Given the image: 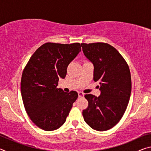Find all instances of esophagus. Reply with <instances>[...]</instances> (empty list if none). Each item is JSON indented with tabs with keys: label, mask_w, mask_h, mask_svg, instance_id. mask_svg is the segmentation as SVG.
<instances>
[{
	"label": "esophagus",
	"mask_w": 151,
	"mask_h": 151,
	"mask_svg": "<svg viewBox=\"0 0 151 151\" xmlns=\"http://www.w3.org/2000/svg\"><path fill=\"white\" fill-rule=\"evenodd\" d=\"M78 97L79 98H83V97H84V95H85V94H84V93H82V92H78Z\"/></svg>",
	"instance_id": "1"
}]
</instances>
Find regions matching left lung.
<instances>
[{"instance_id": "obj_1", "label": "left lung", "mask_w": 151, "mask_h": 151, "mask_svg": "<svg viewBox=\"0 0 151 151\" xmlns=\"http://www.w3.org/2000/svg\"><path fill=\"white\" fill-rule=\"evenodd\" d=\"M84 54L94 65V81L101 95L85 94L88 105L83 111L85 121L92 129L104 131L120 121L131 93V72L126 60L115 48L104 42L81 43Z\"/></svg>"}]
</instances>
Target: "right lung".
Instances as JSON below:
<instances>
[{
  "label": "right lung",
  "mask_w": 151,
  "mask_h": 151,
  "mask_svg": "<svg viewBox=\"0 0 151 151\" xmlns=\"http://www.w3.org/2000/svg\"><path fill=\"white\" fill-rule=\"evenodd\" d=\"M81 50V44L47 42L35 51L22 74L20 90L24 109L35 125L51 131L65 123L78 98L75 91L58 88L60 78Z\"/></svg>",
  "instance_id": "add662e5"
}]
</instances>
